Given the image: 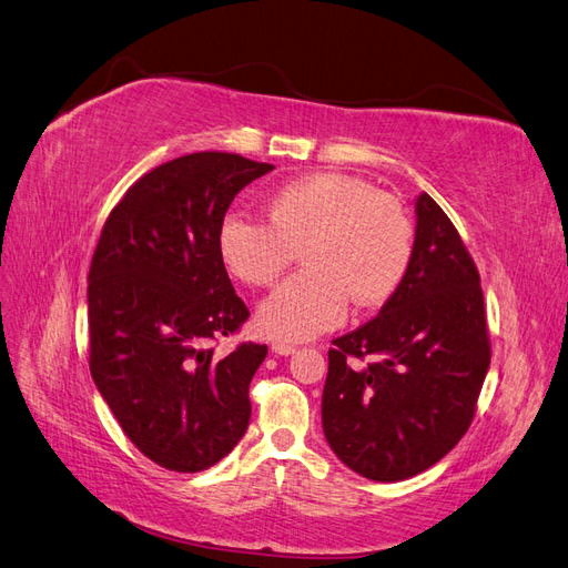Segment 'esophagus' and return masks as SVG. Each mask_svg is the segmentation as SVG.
Returning <instances> with one entry per match:
<instances>
[{"label":"esophagus","instance_id":"1","mask_svg":"<svg viewBox=\"0 0 568 568\" xmlns=\"http://www.w3.org/2000/svg\"><path fill=\"white\" fill-rule=\"evenodd\" d=\"M271 352L273 354H281V356H290V354L297 352V347L290 345V343H281V339H275V343L271 345Z\"/></svg>","mask_w":568,"mask_h":568}]
</instances>
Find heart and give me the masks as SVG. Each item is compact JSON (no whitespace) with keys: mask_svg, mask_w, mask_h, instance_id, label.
<instances>
[{"mask_svg":"<svg viewBox=\"0 0 568 568\" xmlns=\"http://www.w3.org/2000/svg\"><path fill=\"white\" fill-rule=\"evenodd\" d=\"M268 223L225 216L216 233L223 266L240 283L271 285L302 247L304 271L256 306L262 333L304 343L337 328L349 302L371 310L390 300L414 258L404 206L356 175L318 171L266 200Z\"/></svg>","mask_w":568,"mask_h":568,"instance_id":"heart-1","label":"heart"}]
</instances>
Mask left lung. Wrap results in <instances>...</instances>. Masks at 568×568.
Segmentation results:
<instances>
[{
    "mask_svg": "<svg viewBox=\"0 0 568 568\" xmlns=\"http://www.w3.org/2000/svg\"><path fill=\"white\" fill-rule=\"evenodd\" d=\"M414 212L412 266L376 318L333 339L321 399L337 459L378 483L426 471L462 440L490 366L471 256L428 192ZM352 355L375 364L354 367Z\"/></svg>",
    "mask_w": 568,
    "mask_h": 568,
    "instance_id": "1",
    "label": "left lung"
}]
</instances>
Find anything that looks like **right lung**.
Instances as JSON below:
<instances>
[{
  "label": "right lung",
  "instance_id": "obj_1",
  "mask_svg": "<svg viewBox=\"0 0 568 568\" xmlns=\"http://www.w3.org/2000/svg\"><path fill=\"white\" fill-rule=\"evenodd\" d=\"M273 169L225 152L166 161L123 194L97 242L92 381L142 455L178 474L221 462L250 424V383L268 347H209L250 316L216 233L235 194Z\"/></svg>",
  "mask_w": 568,
  "mask_h": 568
}]
</instances>
